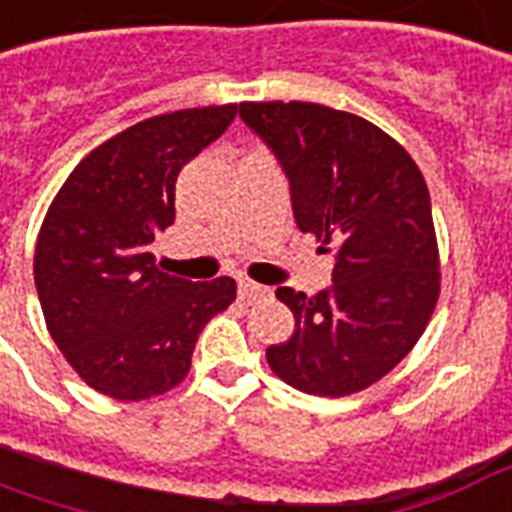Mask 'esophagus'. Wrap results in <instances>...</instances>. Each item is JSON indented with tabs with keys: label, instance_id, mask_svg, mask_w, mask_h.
<instances>
[{
	"label": "esophagus",
	"instance_id": "34e87169",
	"mask_svg": "<svg viewBox=\"0 0 512 512\" xmlns=\"http://www.w3.org/2000/svg\"><path fill=\"white\" fill-rule=\"evenodd\" d=\"M266 295H268V287L257 285V282H249V279L238 282V298H241L244 304H255V301L266 298Z\"/></svg>",
	"mask_w": 512,
	"mask_h": 512
}]
</instances>
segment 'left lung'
Masks as SVG:
<instances>
[{"instance_id":"left-lung-1","label":"left lung","mask_w":512,"mask_h":512,"mask_svg":"<svg viewBox=\"0 0 512 512\" xmlns=\"http://www.w3.org/2000/svg\"><path fill=\"white\" fill-rule=\"evenodd\" d=\"M290 179L293 214L333 252L317 295L279 287L295 331L266 350L295 391L350 396L415 347L439 298V249L423 173L407 149L355 113L317 102H241Z\"/></svg>"}]
</instances>
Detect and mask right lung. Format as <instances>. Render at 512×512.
<instances>
[{
	"label": "right lung",
	"instance_id": "obj_1",
	"mask_svg": "<svg viewBox=\"0 0 512 512\" xmlns=\"http://www.w3.org/2000/svg\"><path fill=\"white\" fill-rule=\"evenodd\" d=\"M236 105L138 121L67 176L34 246L45 325L89 388L119 401L162 396L189 372L200 331L236 301V282H189L154 266L176 219V179L236 119Z\"/></svg>",
	"mask_w": 512,
	"mask_h": 512
}]
</instances>
